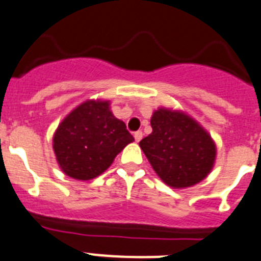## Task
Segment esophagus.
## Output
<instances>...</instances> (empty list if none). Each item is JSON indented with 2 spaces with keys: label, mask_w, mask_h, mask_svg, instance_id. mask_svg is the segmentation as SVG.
I'll use <instances>...</instances> for the list:
<instances>
[{
  "label": "esophagus",
  "mask_w": 261,
  "mask_h": 261,
  "mask_svg": "<svg viewBox=\"0 0 261 261\" xmlns=\"http://www.w3.org/2000/svg\"><path fill=\"white\" fill-rule=\"evenodd\" d=\"M134 138H135V142H140V139L143 138V133H142V131H137V133H134Z\"/></svg>",
  "instance_id": "esophagus-1"
}]
</instances>
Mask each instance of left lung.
Segmentation results:
<instances>
[{
  "instance_id": "obj_1",
  "label": "left lung",
  "mask_w": 261,
  "mask_h": 261,
  "mask_svg": "<svg viewBox=\"0 0 261 261\" xmlns=\"http://www.w3.org/2000/svg\"><path fill=\"white\" fill-rule=\"evenodd\" d=\"M152 133L139 142L153 171L176 189L193 187L214 167L217 147L209 133L178 110L160 108L151 118Z\"/></svg>"
}]
</instances>
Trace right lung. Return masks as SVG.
Wrapping results in <instances>:
<instances>
[{"instance_id":"obj_1","label":"right lung","mask_w":261,"mask_h":261,"mask_svg":"<svg viewBox=\"0 0 261 261\" xmlns=\"http://www.w3.org/2000/svg\"><path fill=\"white\" fill-rule=\"evenodd\" d=\"M52 142L60 169L87 181L103 173L134 138L114 117L109 101L88 99L63 119Z\"/></svg>"}]
</instances>
